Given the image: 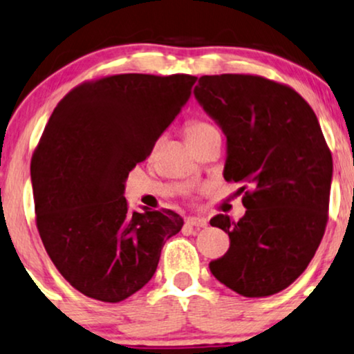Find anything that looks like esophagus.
I'll return each mask as SVG.
<instances>
[{
    "instance_id": "esophagus-1",
    "label": "esophagus",
    "mask_w": 354,
    "mask_h": 354,
    "mask_svg": "<svg viewBox=\"0 0 354 354\" xmlns=\"http://www.w3.org/2000/svg\"><path fill=\"white\" fill-rule=\"evenodd\" d=\"M187 225L195 226V228H203V226H207V220L203 216H189L187 218Z\"/></svg>"
}]
</instances>
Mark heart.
<instances>
[{
	"instance_id": "heart-1",
	"label": "heart",
	"mask_w": 354,
	"mask_h": 354,
	"mask_svg": "<svg viewBox=\"0 0 354 354\" xmlns=\"http://www.w3.org/2000/svg\"><path fill=\"white\" fill-rule=\"evenodd\" d=\"M213 129L212 124L205 123V121H198V120H192L187 123L185 126V134H187V139H195V138H200L202 134L208 133V131Z\"/></svg>"
}]
</instances>
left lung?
I'll return each mask as SVG.
<instances>
[{"label":"left lung","mask_w":354,"mask_h":354,"mask_svg":"<svg viewBox=\"0 0 354 354\" xmlns=\"http://www.w3.org/2000/svg\"><path fill=\"white\" fill-rule=\"evenodd\" d=\"M194 95L226 136L223 177L250 187L243 218L210 220L230 236L212 274L244 297L277 294L307 269L328 221L333 160L315 113L257 75H203Z\"/></svg>","instance_id":"1"}]
</instances>
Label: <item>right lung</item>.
<instances>
[{
  "instance_id": "right-lung-1",
  "label": "right lung",
  "mask_w": 354,
  "mask_h": 354,
  "mask_svg": "<svg viewBox=\"0 0 354 354\" xmlns=\"http://www.w3.org/2000/svg\"><path fill=\"white\" fill-rule=\"evenodd\" d=\"M197 77L123 73L78 85L57 104L32 160L39 234L59 272L86 297L121 302L154 276L184 220L129 212V172L152 152Z\"/></svg>"
}]
</instances>
